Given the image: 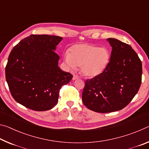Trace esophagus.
I'll return each instance as SVG.
<instances>
[{"label":"esophagus","instance_id":"obj_1","mask_svg":"<svg viewBox=\"0 0 149 149\" xmlns=\"http://www.w3.org/2000/svg\"><path fill=\"white\" fill-rule=\"evenodd\" d=\"M79 76H78L77 75H74V76H73V78H72V79L73 80H75V79H79Z\"/></svg>","mask_w":149,"mask_h":149}]
</instances>
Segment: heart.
I'll list each match as a JSON object with an SVG mask.
<instances>
[{
  "mask_svg": "<svg viewBox=\"0 0 149 149\" xmlns=\"http://www.w3.org/2000/svg\"><path fill=\"white\" fill-rule=\"evenodd\" d=\"M110 58L107 48L99 47L91 44H77L72 46L70 52H65L64 62L70 70L80 66L81 74L93 77L100 75L107 68Z\"/></svg>",
  "mask_w": 149,
  "mask_h": 149,
  "instance_id": "b5f03b06",
  "label": "heart"
}]
</instances>
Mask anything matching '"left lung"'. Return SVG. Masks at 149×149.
Masks as SVG:
<instances>
[{
    "label": "left lung",
    "mask_w": 149,
    "mask_h": 149,
    "mask_svg": "<svg viewBox=\"0 0 149 149\" xmlns=\"http://www.w3.org/2000/svg\"><path fill=\"white\" fill-rule=\"evenodd\" d=\"M107 41L112 50L107 68L87 79L82 93L85 107L100 113L125 108L137 93L142 79V62L132 47L116 39Z\"/></svg>",
    "instance_id": "obj_1"
}]
</instances>
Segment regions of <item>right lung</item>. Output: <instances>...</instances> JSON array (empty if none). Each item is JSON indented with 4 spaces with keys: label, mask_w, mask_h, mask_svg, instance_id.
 Returning a JSON list of instances; mask_svg holds the SVG:
<instances>
[{
    "label": "right lung",
    "mask_w": 149,
    "mask_h": 149,
    "mask_svg": "<svg viewBox=\"0 0 149 149\" xmlns=\"http://www.w3.org/2000/svg\"><path fill=\"white\" fill-rule=\"evenodd\" d=\"M62 37L31 35L22 39L8 56L5 74L16 102L35 111H46L58 101L59 92L73 75L58 67L54 50Z\"/></svg>",
    "instance_id": "obj_1"
}]
</instances>
